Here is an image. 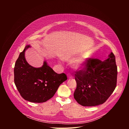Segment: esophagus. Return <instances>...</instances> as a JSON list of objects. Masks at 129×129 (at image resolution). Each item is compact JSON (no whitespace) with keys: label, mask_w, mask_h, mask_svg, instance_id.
I'll use <instances>...</instances> for the list:
<instances>
[{"label":"esophagus","mask_w":129,"mask_h":129,"mask_svg":"<svg viewBox=\"0 0 129 129\" xmlns=\"http://www.w3.org/2000/svg\"><path fill=\"white\" fill-rule=\"evenodd\" d=\"M67 77H68V78H69V79H71V78H72L73 77H72V76H71L70 74H68V76H67Z\"/></svg>","instance_id":"1"}]
</instances>
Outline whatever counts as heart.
Wrapping results in <instances>:
<instances>
[{"instance_id":"b5f03b06","label":"heart","mask_w":129,"mask_h":129,"mask_svg":"<svg viewBox=\"0 0 129 129\" xmlns=\"http://www.w3.org/2000/svg\"><path fill=\"white\" fill-rule=\"evenodd\" d=\"M65 60L68 62H72L76 60L75 58H72L70 57H66L65 58ZM86 61V58H82V59L80 60L78 62H77L74 65L73 67L76 70H82L85 67V63Z\"/></svg>"}]
</instances>
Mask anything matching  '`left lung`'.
<instances>
[{"instance_id":"8db88e82","label":"left lung","mask_w":129,"mask_h":129,"mask_svg":"<svg viewBox=\"0 0 129 129\" xmlns=\"http://www.w3.org/2000/svg\"><path fill=\"white\" fill-rule=\"evenodd\" d=\"M85 68L77 71V88L73 96L83 106H95L104 103L116 86L117 68L113 52L104 61L89 59Z\"/></svg>"}]
</instances>
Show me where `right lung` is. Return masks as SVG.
<instances>
[{
  "label": "right lung",
  "mask_w": 129,
  "mask_h": 129,
  "mask_svg": "<svg viewBox=\"0 0 129 129\" xmlns=\"http://www.w3.org/2000/svg\"><path fill=\"white\" fill-rule=\"evenodd\" d=\"M27 45L17 60L14 67V82L21 96L33 103L45 102L56 93L59 86L67 79L64 73L58 74L46 61L42 67H34L25 58Z\"/></svg>",
  "instance_id": "1"
}]
</instances>
